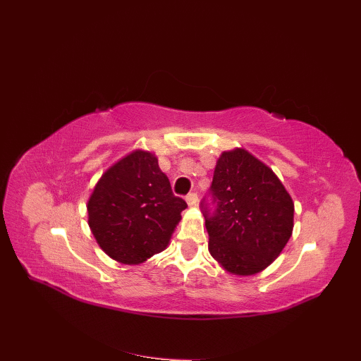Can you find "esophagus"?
Instances as JSON below:
<instances>
[{"label":"esophagus","instance_id":"1","mask_svg":"<svg viewBox=\"0 0 361 361\" xmlns=\"http://www.w3.org/2000/svg\"><path fill=\"white\" fill-rule=\"evenodd\" d=\"M185 201H188L189 207H196V204H197V195L196 193H189L188 196H185Z\"/></svg>","mask_w":361,"mask_h":361}]
</instances>
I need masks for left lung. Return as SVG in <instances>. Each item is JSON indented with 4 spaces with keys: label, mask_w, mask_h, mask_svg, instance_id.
<instances>
[{
    "label": "left lung",
    "mask_w": 361,
    "mask_h": 361,
    "mask_svg": "<svg viewBox=\"0 0 361 361\" xmlns=\"http://www.w3.org/2000/svg\"><path fill=\"white\" fill-rule=\"evenodd\" d=\"M204 207L208 250L223 268L256 275L281 255L293 233L295 204L275 172L245 149L223 152Z\"/></svg>",
    "instance_id": "8db88e82"
}]
</instances>
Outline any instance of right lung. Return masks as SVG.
Segmentation results:
<instances>
[{"label":"right lung","mask_w":361,"mask_h":361,"mask_svg":"<svg viewBox=\"0 0 361 361\" xmlns=\"http://www.w3.org/2000/svg\"><path fill=\"white\" fill-rule=\"evenodd\" d=\"M188 208L173 196L157 157L133 150L106 169L87 201V223L113 260L140 264L164 251Z\"/></svg>","instance_id":"1"}]
</instances>
